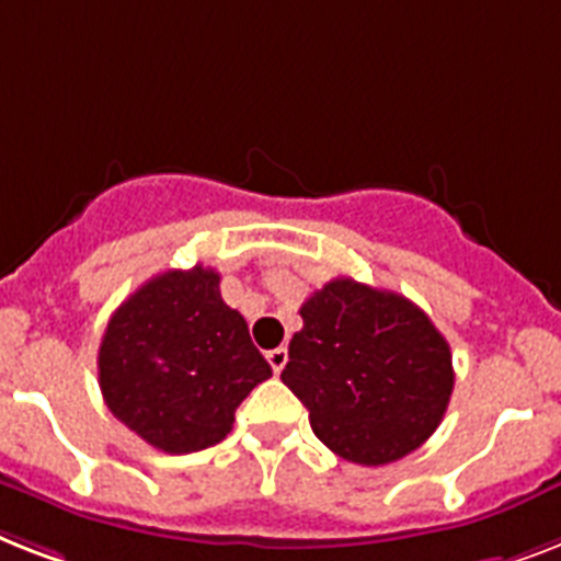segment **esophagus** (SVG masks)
Returning a JSON list of instances; mask_svg holds the SVG:
<instances>
[{"instance_id": "esophagus-1", "label": "esophagus", "mask_w": 561, "mask_h": 561, "mask_svg": "<svg viewBox=\"0 0 561 561\" xmlns=\"http://www.w3.org/2000/svg\"><path fill=\"white\" fill-rule=\"evenodd\" d=\"M267 363H271V368L279 375L282 368H285V363H288V348L285 345H279V348H271L267 352Z\"/></svg>"}]
</instances>
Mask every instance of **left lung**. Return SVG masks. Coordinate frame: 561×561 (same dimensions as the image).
Here are the masks:
<instances>
[{"instance_id": "obj_1", "label": "left lung", "mask_w": 561, "mask_h": 561, "mask_svg": "<svg viewBox=\"0 0 561 561\" xmlns=\"http://www.w3.org/2000/svg\"><path fill=\"white\" fill-rule=\"evenodd\" d=\"M299 313L282 383L331 453L383 467L438 430L453 398V354L417 305L343 276L308 296Z\"/></svg>"}]
</instances>
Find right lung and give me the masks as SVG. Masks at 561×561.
I'll list each match as a JSON object with an SVG mask.
<instances>
[{
  "mask_svg": "<svg viewBox=\"0 0 561 561\" xmlns=\"http://www.w3.org/2000/svg\"><path fill=\"white\" fill-rule=\"evenodd\" d=\"M213 267L167 271L112 313L98 354L117 421L170 455L227 438L236 409L273 375Z\"/></svg>",
  "mask_w": 561,
  "mask_h": 561,
  "instance_id": "1",
  "label": "right lung"
}]
</instances>
